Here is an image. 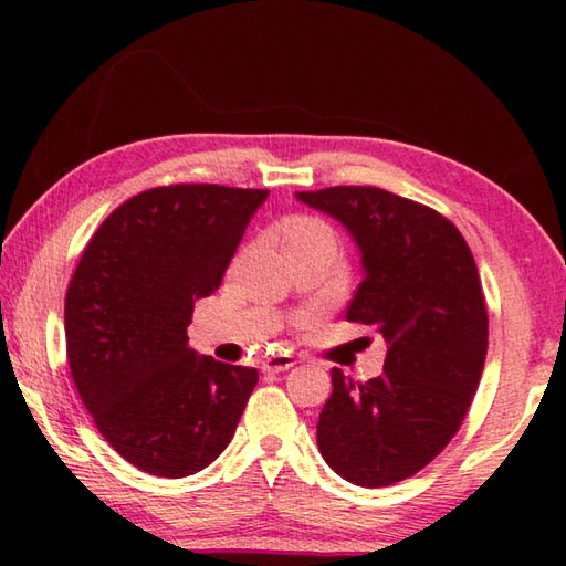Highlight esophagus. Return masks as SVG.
<instances>
[{"instance_id": "1", "label": "esophagus", "mask_w": 566, "mask_h": 566, "mask_svg": "<svg viewBox=\"0 0 566 566\" xmlns=\"http://www.w3.org/2000/svg\"><path fill=\"white\" fill-rule=\"evenodd\" d=\"M294 357H290V354H274V357H270L264 361V371H286L294 367Z\"/></svg>"}]
</instances>
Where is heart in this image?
Returning <instances> with one entry per match:
<instances>
[{
	"instance_id": "1",
	"label": "heart",
	"mask_w": 566,
	"mask_h": 566,
	"mask_svg": "<svg viewBox=\"0 0 566 566\" xmlns=\"http://www.w3.org/2000/svg\"><path fill=\"white\" fill-rule=\"evenodd\" d=\"M314 239H329V242H337L332 229L324 222H319V219H314V217H294V219H290V222H286V227H284L286 247L302 244V242H314Z\"/></svg>"
}]
</instances>
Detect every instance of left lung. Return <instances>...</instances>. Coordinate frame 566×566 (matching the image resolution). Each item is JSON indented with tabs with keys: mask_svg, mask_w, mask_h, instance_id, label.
Segmentation results:
<instances>
[{
	"mask_svg": "<svg viewBox=\"0 0 566 566\" xmlns=\"http://www.w3.org/2000/svg\"><path fill=\"white\" fill-rule=\"evenodd\" d=\"M294 197L349 232L361 282L347 319L371 324L387 342L379 377L357 385L332 369L319 452L352 484L389 486L442 452L474 399L490 337L474 256L449 219L385 189Z\"/></svg>",
	"mask_w": 566,
	"mask_h": 566,
	"instance_id": "obj_1",
	"label": "left lung"
}]
</instances>
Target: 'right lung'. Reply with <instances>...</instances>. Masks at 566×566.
Wrapping results in <instances>:
<instances>
[{"label":"right lung","mask_w":566,"mask_h":566,"mask_svg":"<svg viewBox=\"0 0 566 566\" xmlns=\"http://www.w3.org/2000/svg\"><path fill=\"white\" fill-rule=\"evenodd\" d=\"M270 189L157 187L104 219L66 290L76 391L102 437L142 472H202L232 442L254 367L189 349L195 302L214 294Z\"/></svg>","instance_id":"obj_1"}]
</instances>
